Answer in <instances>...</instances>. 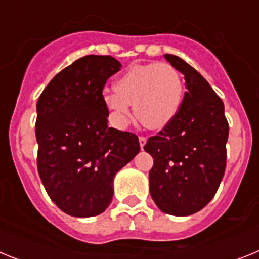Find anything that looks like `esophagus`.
Instances as JSON below:
<instances>
[{"instance_id": "obj_1", "label": "esophagus", "mask_w": 259, "mask_h": 259, "mask_svg": "<svg viewBox=\"0 0 259 259\" xmlns=\"http://www.w3.org/2000/svg\"><path fill=\"white\" fill-rule=\"evenodd\" d=\"M139 141H140V148L141 149H144V146H145V144H146V137L140 136L139 137Z\"/></svg>"}]
</instances>
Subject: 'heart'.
<instances>
[{"mask_svg":"<svg viewBox=\"0 0 259 259\" xmlns=\"http://www.w3.org/2000/svg\"><path fill=\"white\" fill-rule=\"evenodd\" d=\"M115 93L105 96V105L118 127L127 125L131 104L146 127L161 130L170 124L180 109L183 80L168 63L131 66L115 81Z\"/></svg>","mask_w":259,"mask_h":259,"instance_id":"1","label":"heart"}]
</instances>
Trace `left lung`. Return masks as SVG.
Instances as JSON below:
<instances>
[{
	"label": "left lung",
	"instance_id": "left-lung-1",
	"mask_svg": "<svg viewBox=\"0 0 259 259\" xmlns=\"http://www.w3.org/2000/svg\"><path fill=\"white\" fill-rule=\"evenodd\" d=\"M184 75L183 102L175 119L148 139L144 149L153 157L150 194L166 214L187 217L212 200L223 179L228 139L224 105L210 84L184 59L164 54Z\"/></svg>",
	"mask_w": 259,
	"mask_h": 259
}]
</instances>
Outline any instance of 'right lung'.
Wrapping results in <instances>:
<instances>
[{"label":"right lung","mask_w":259,"mask_h":259,"mask_svg":"<svg viewBox=\"0 0 259 259\" xmlns=\"http://www.w3.org/2000/svg\"><path fill=\"white\" fill-rule=\"evenodd\" d=\"M110 56H85L58 72L38 97L37 170L50 200L66 214H101L115 174L140 152L139 137L107 125L102 95L120 70Z\"/></svg>","instance_id":"add662e5"}]
</instances>
